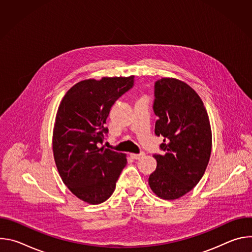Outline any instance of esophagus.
I'll use <instances>...</instances> for the list:
<instances>
[{
    "mask_svg": "<svg viewBox=\"0 0 252 252\" xmlns=\"http://www.w3.org/2000/svg\"><path fill=\"white\" fill-rule=\"evenodd\" d=\"M129 156L133 159H140L141 158L145 157V154H143V153H140V154H130Z\"/></svg>",
    "mask_w": 252,
    "mask_h": 252,
    "instance_id": "esophagus-1",
    "label": "esophagus"
}]
</instances>
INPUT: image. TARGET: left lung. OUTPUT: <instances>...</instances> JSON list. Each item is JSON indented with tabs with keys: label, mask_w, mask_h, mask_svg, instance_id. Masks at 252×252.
<instances>
[{
	"label": "left lung",
	"mask_w": 252,
	"mask_h": 252,
	"mask_svg": "<svg viewBox=\"0 0 252 252\" xmlns=\"http://www.w3.org/2000/svg\"><path fill=\"white\" fill-rule=\"evenodd\" d=\"M155 133L163 136L157 169L149 177L152 190L162 199H176L200 181L211 153L209 119L199 95L186 83L163 78L155 84Z\"/></svg>",
	"instance_id": "8db88e82"
}]
</instances>
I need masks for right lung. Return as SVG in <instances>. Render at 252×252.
<instances>
[{"label":"right lung","mask_w":252,"mask_h":252,"mask_svg":"<svg viewBox=\"0 0 252 252\" xmlns=\"http://www.w3.org/2000/svg\"><path fill=\"white\" fill-rule=\"evenodd\" d=\"M134 77L86 80L70 88L56 117L53 151L67 189L80 199L98 204L109 198L126 164L122 153L99 147L114 103L134 84Z\"/></svg>","instance_id":"add662e5"}]
</instances>
